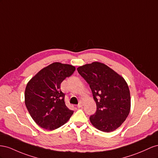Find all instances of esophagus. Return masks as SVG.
<instances>
[{
	"instance_id": "obj_1",
	"label": "esophagus",
	"mask_w": 158,
	"mask_h": 158,
	"mask_svg": "<svg viewBox=\"0 0 158 158\" xmlns=\"http://www.w3.org/2000/svg\"><path fill=\"white\" fill-rule=\"evenodd\" d=\"M83 105V102H79V104L77 105V107H78V108H81V107Z\"/></svg>"
}]
</instances>
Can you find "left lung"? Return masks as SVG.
Masks as SVG:
<instances>
[{
  "mask_svg": "<svg viewBox=\"0 0 158 158\" xmlns=\"http://www.w3.org/2000/svg\"><path fill=\"white\" fill-rule=\"evenodd\" d=\"M91 89L97 110L90 121L101 131L110 132L120 127L130 110V93L123 77L100 62L77 68Z\"/></svg>",
  "mask_w": 158,
  "mask_h": 158,
  "instance_id": "8db88e82",
  "label": "left lung"
}]
</instances>
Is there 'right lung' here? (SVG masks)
I'll return each instance as SVG.
<instances>
[{
  "label": "right lung",
  "instance_id": "right-lung-1",
  "mask_svg": "<svg viewBox=\"0 0 158 158\" xmlns=\"http://www.w3.org/2000/svg\"><path fill=\"white\" fill-rule=\"evenodd\" d=\"M75 70L71 65L55 62L44 67L27 83L25 105L40 127L53 130L66 123L73 114L64 101L60 85Z\"/></svg>",
  "mask_w": 158,
  "mask_h": 158
}]
</instances>
